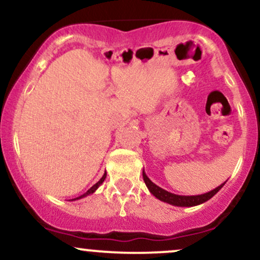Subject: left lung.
I'll use <instances>...</instances> for the list:
<instances>
[{
    "instance_id": "obj_1",
    "label": "left lung",
    "mask_w": 260,
    "mask_h": 260,
    "mask_svg": "<svg viewBox=\"0 0 260 260\" xmlns=\"http://www.w3.org/2000/svg\"><path fill=\"white\" fill-rule=\"evenodd\" d=\"M143 180H144L145 184H147L149 192H150L155 198H157L161 202H165L171 205H175V207H196V205L203 204V203H205L210 198H213V197L223 187V184H225V182H223L222 184H220V186L216 187L215 189L210 190V192L208 193H204V194L178 196V194H174V193H170L168 190L162 189L161 187L156 186V184H155L154 182H151L150 178L145 175L144 170H143Z\"/></svg>"
}]
</instances>
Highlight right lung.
<instances>
[{"label": "right lung", "mask_w": 260, "mask_h": 260, "mask_svg": "<svg viewBox=\"0 0 260 260\" xmlns=\"http://www.w3.org/2000/svg\"><path fill=\"white\" fill-rule=\"evenodd\" d=\"M105 178H106V172H105V174H104L103 177L100 178V181H99V182H96V183H95L94 186H92V187L90 188V189H88V190H86V192L84 193V194H82V196H80V197H78V198H74V199H72V201H77V199L84 198V197H86V196H89V194H92V193H94L95 190H96L98 188H99L100 184H103V182L105 181Z\"/></svg>", "instance_id": "right-lung-1"}]
</instances>
